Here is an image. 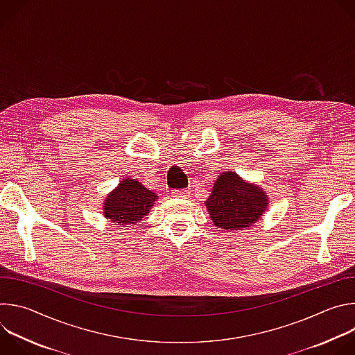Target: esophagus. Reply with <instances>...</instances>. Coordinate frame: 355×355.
Here are the masks:
<instances>
[{"mask_svg":"<svg viewBox=\"0 0 355 355\" xmlns=\"http://www.w3.org/2000/svg\"><path fill=\"white\" fill-rule=\"evenodd\" d=\"M173 195L177 198H188L189 196V189H173Z\"/></svg>","mask_w":355,"mask_h":355,"instance_id":"34e87169","label":"esophagus"}]
</instances>
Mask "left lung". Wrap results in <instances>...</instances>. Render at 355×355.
Masks as SVG:
<instances>
[{"label":"left lung","mask_w":355,"mask_h":355,"mask_svg":"<svg viewBox=\"0 0 355 355\" xmlns=\"http://www.w3.org/2000/svg\"><path fill=\"white\" fill-rule=\"evenodd\" d=\"M207 208L215 226L240 230L254 225L267 209L263 189L245 184L234 173H222L216 180Z\"/></svg>","instance_id":"left-lung-1"}]
</instances>
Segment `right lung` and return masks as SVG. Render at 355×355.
Masks as SVG:
<instances>
[{"mask_svg": "<svg viewBox=\"0 0 355 355\" xmlns=\"http://www.w3.org/2000/svg\"><path fill=\"white\" fill-rule=\"evenodd\" d=\"M156 199V193L143 187L141 182L126 178L107 198L104 215L115 223L133 225L148 214Z\"/></svg>", "mask_w": 355, "mask_h": 355, "instance_id": "right-lung-1", "label": "right lung"}]
</instances>
